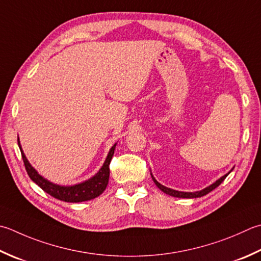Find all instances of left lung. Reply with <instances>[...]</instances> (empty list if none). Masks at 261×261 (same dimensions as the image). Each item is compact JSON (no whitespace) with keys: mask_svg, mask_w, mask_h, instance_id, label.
Listing matches in <instances>:
<instances>
[{"mask_svg":"<svg viewBox=\"0 0 261 261\" xmlns=\"http://www.w3.org/2000/svg\"><path fill=\"white\" fill-rule=\"evenodd\" d=\"M227 175H228V173H227V174L224 175V176H222L221 178H218V180H217L215 183H213L212 186H209V187H207L206 189H203V190L197 191V192H182V191L173 190V189L166 188V187H164V186H162L161 183H158V182L155 180V177L152 176V175H151V177H152V180H154L155 185H156L158 188H160L163 192L166 193V195H170V196H172V197H176V198H199V197L206 196L207 193H209L211 191H213L214 189L217 188L224 180H225Z\"/></svg>","mask_w":261,"mask_h":261,"instance_id":"8db88e82","label":"left lung"}]
</instances>
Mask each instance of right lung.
<instances>
[{
    "instance_id": "1",
    "label": "right lung",
    "mask_w": 261,
    "mask_h": 261,
    "mask_svg": "<svg viewBox=\"0 0 261 261\" xmlns=\"http://www.w3.org/2000/svg\"><path fill=\"white\" fill-rule=\"evenodd\" d=\"M18 145L20 148V151H21L23 164L29 177L32 178L36 185H38V187L42 188L45 192H47L49 196L59 199V200L66 201V202L87 201L101 195L107 187L109 177H110V163L112 161V157L114 155L116 144L111 148L109 155L106 157L104 165L101 166V168L96 175H94L93 177L89 178V180H87L83 183H79V185L71 186V187H61L58 185H54V183H50L49 181L45 180L43 176H40L38 173L36 172L35 168L29 164L27 158H25L23 151L21 149V146H20L19 138H18Z\"/></svg>"
}]
</instances>
